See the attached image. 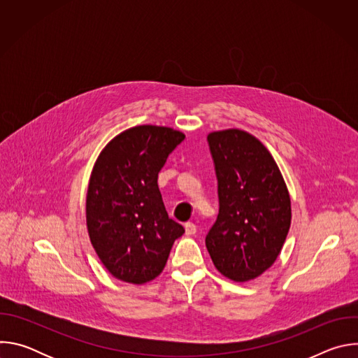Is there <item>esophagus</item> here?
Listing matches in <instances>:
<instances>
[{
    "instance_id": "34e87169",
    "label": "esophagus",
    "mask_w": 358,
    "mask_h": 358,
    "mask_svg": "<svg viewBox=\"0 0 358 358\" xmlns=\"http://www.w3.org/2000/svg\"><path fill=\"white\" fill-rule=\"evenodd\" d=\"M184 228H185V235H188V236H192L196 232V227L192 222H187L184 225Z\"/></svg>"
}]
</instances>
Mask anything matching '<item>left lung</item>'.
Masks as SVG:
<instances>
[{
  "instance_id": "left-lung-1",
  "label": "left lung",
  "mask_w": 358,
  "mask_h": 358,
  "mask_svg": "<svg viewBox=\"0 0 358 358\" xmlns=\"http://www.w3.org/2000/svg\"><path fill=\"white\" fill-rule=\"evenodd\" d=\"M207 138L220 198L207 249L225 278L257 279L278 259L290 228L286 182L269 150L250 133L227 129L211 131Z\"/></svg>"
}]
</instances>
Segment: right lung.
<instances>
[{
    "label": "right lung",
    "mask_w": 358,
    "mask_h": 358,
    "mask_svg": "<svg viewBox=\"0 0 358 358\" xmlns=\"http://www.w3.org/2000/svg\"><path fill=\"white\" fill-rule=\"evenodd\" d=\"M184 138L171 127H130L105 145L93 166L86 227L100 262L122 282L156 279L184 234L169 218L157 184L169 155Z\"/></svg>",
    "instance_id": "obj_1"
}]
</instances>
